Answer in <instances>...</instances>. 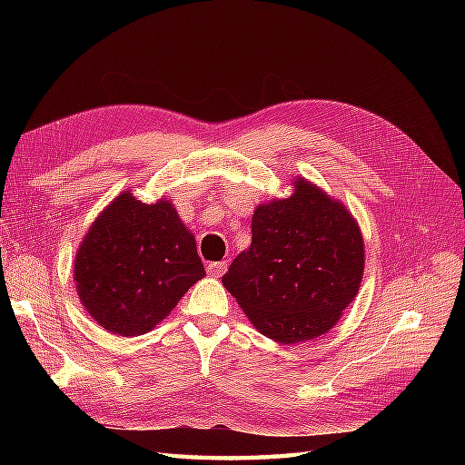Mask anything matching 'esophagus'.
<instances>
[{
  "mask_svg": "<svg viewBox=\"0 0 465 465\" xmlns=\"http://www.w3.org/2000/svg\"><path fill=\"white\" fill-rule=\"evenodd\" d=\"M227 263L225 260L223 262H212V263H207V273L210 275H213V278H222V275L225 273V270H227Z\"/></svg>",
  "mask_w": 465,
  "mask_h": 465,
  "instance_id": "34e87169",
  "label": "esophagus"
}]
</instances>
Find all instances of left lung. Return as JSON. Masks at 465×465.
<instances>
[{
  "mask_svg": "<svg viewBox=\"0 0 465 465\" xmlns=\"http://www.w3.org/2000/svg\"><path fill=\"white\" fill-rule=\"evenodd\" d=\"M292 185L255 207L250 248L222 278L253 328L283 345L328 333L365 268L360 223L343 202L300 175Z\"/></svg>",
  "mask_w": 465,
  "mask_h": 465,
  "instance_id": "obj_1",
  "label": "left lung"
}]
</instances>
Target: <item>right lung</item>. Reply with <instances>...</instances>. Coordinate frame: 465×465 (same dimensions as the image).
I'll return each mask as SVG.
<instances>
[{
  "label": "right lung",
  "instance_id": "1",
  "mask_svg": "<svg viewBox=\"0 0 465 465\" xmlns=\"http://www.w3.org/2000/svg\"><path fill=\"white\" fill-rule=\"evenodd\" d=\"M205 275L195 235L175 205L125 190L104 207L75 252L74 282L104 330L134 338L152 331Z\"/></svg>",
  "mask_w": 465,
  "mask_h": 465
}]
</instances>
